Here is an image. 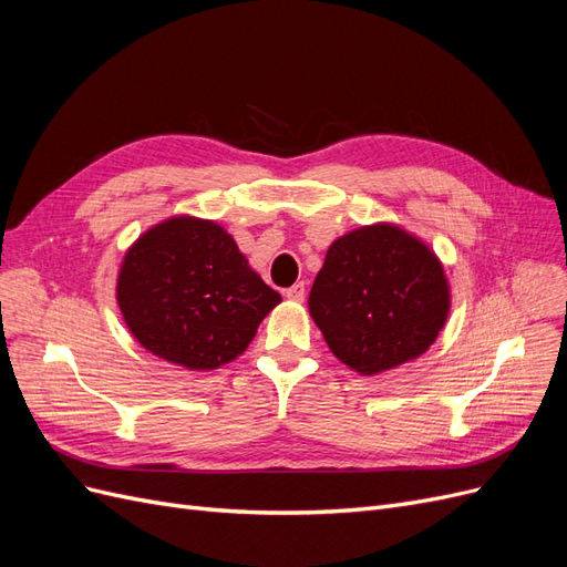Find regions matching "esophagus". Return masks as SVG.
Returning a JSON list of instances; mask_svg holds the SVG:
<instances>
[{
  "label": "esophagus",
  "instance_id": "34e87169",
  "mask_svg": "<svg viewBox=\"0 0 567 567\" xmlns=\"http://www.w3.org/2000/svg\"><path fill=\"white\" fill-rule=\"evenodd\" d=\"M305 284L302 281H298V284H292L290 288H286L284 290V296L288 298V300H296V302H300V300H305Z\"/></svg>",
  "mask_w": 567,
  "mask_h": 567
}]
</instances>
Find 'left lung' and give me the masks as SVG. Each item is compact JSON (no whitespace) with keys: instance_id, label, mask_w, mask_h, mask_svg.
Listing matches in <instances>:
<instances>
[{"instance_id":"left-lung-1","label":"left lung","mask_w":567,"mask_h":567,"mask_svg":"<svg viewBox=\"0 0 567 567\" xmlns=\"http://www.w3.org/2000/svg\"><path fill=\"white\" fill-rule=\"evenodd\" d=\"M447 309L441 262L392 225L361 227L333 241L309 292V315L330 351L363 375L424 354Z\"/></svg>"}]
</instances>
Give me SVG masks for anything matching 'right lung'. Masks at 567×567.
<instances>
[{"mask_svg":"<svg viewBox=\"0 0 567 567\" xmlns=\"http://www.w3.org/2000/svg\"><path fill=\"white\" fill-rule=\"evenodd\" d=\"M116 300L152 354L210 370L241 354L281 296L248 267L220 225L173 218L126 252Z\"/></svg>","mask_w":567,"mask_h":567,"instance_id":"add662e5","label":"right lung"}]
</instances>
